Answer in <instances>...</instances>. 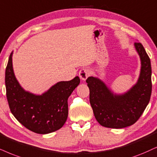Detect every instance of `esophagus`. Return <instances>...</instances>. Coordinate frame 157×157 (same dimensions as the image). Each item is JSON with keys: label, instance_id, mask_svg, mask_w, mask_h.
<instances>
[{"label": "esophagus", "instance_id": "obj_1", "mask_svg": "<svg viewBox=\"0 0 157 157\" xmlns=\"http://www.w3.org/2000/svg\"><path fill=\"white\" fill-rule=\"evenodd\" d=\"M90 75V70L87 67L82 68L79 72V76L82 80H85Z\"/></svg>", "mask_w": 157, "mask_h": 157}]
</instances>
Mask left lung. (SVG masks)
<instances>
[{"mask_svg":"<svg viewBox=\"0 0 157 157\" xmlns=\"http://www.w3.org/2000/svg\"><path fill=\"white\" fill-rule=\"evenodd\" d=\"M135 46L141 60V70L138 82L131 90L115 96L98 79L86 80L90 89V103L95 117L101 125L109 128H123L133 124L147 106L151 95V67L149 57L140 43Z\"/></svg>","mask_w":157,"mask_h":157,"instance_id":"8db88e82","label":"left lung"}]
</instances>
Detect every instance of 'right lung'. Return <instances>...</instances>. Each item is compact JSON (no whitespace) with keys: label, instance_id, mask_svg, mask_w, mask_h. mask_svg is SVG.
<instances>
[{"label":"right lung","instance_id":"right-lung-1","mask_svg":"<svg viewBox=\"0 0 157 157\" xmlns=\"http://www.w3.org/2000/svg\"><path fill=\"white\" fill-rule=\"evenodd\" d=\"M79 77L56 83L42 96H35L21 88L14 76L12 53L6 69L5 83L9 106L15 118L26 128L47 134L61 128L68 117V98L80 84Z\"/></svg>","mask_w":157,"mask_h":157}]
</instances>
